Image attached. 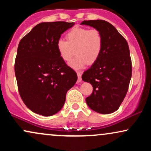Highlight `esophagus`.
<instances>
[{"mask_svg":"<svg viewBox=\"0 0 151 151\" xmlns=\"http://www.w3.org/2000/svg\"><path fill=\"white\" fill-rule=\"evenodd\" d=\"M77 76H78V79H77V82L79 83L81 81V72H77Z\"/></svg>","mask_w":151,"mask_h":151,"instance_id":"34e87169","label":"esophagus"}]
</instances>
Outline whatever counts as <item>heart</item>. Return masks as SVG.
Returning a JSON list of instances; mask_svg holds the SVG:
<instances>
[{
    "mask_svg": "<svg viewBox=\"0 0 151 151\" xmlns=\"http://www.w3.org/2000/svg\"><path fill=\"white\" fill-rule=\"evenodd\" d=\"M66 40L57 41V50L60 58L65 62H70V66L80 70L86 65L94 64L101 55L104 45V38L99 30L76 27L66 34Z\"/></svg>",
    "mask_w": 151,
    "mask_h": 151,
    "instance_id": "1",
    "label": "heart"
}]
</instances>
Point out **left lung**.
<instances>
[{"mask_svg":"<svg viewBox=\"0 0 151 151\" xmlns=\"http://www.w3.org/2000/svg\"><path fill=\"white\" fill-rule=\"evenodd\" d=\"M81 25L97 29L104 38L99 58L81 76L83 81L93 86L86 102L98 113H113L124 101L132 75L129 45L115 27L105 20H84Z\"/></svg>","mask_w":151,"mask_h":151,"instance_id":"left-lung-1","label":"left lung"}]
</instances>
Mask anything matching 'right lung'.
<instances>
[{
  "instance_id": "1",
  "label": "right lung",
  "mask_w": 151,
  "mask_h": 151,
  "mask_svg": "<svg viewBox=\"0 0 151 151\" xmlns=\"http://www.w3.org/2000/svg\"><path fill=\"white\" fill-rule=\"evenodd\" d=\"M74 22H41L22 38L15 62L18 91L34 113L50 116L61 110L77 75L60 58L57 41Z\"/></svg>"
}]
</instances>
